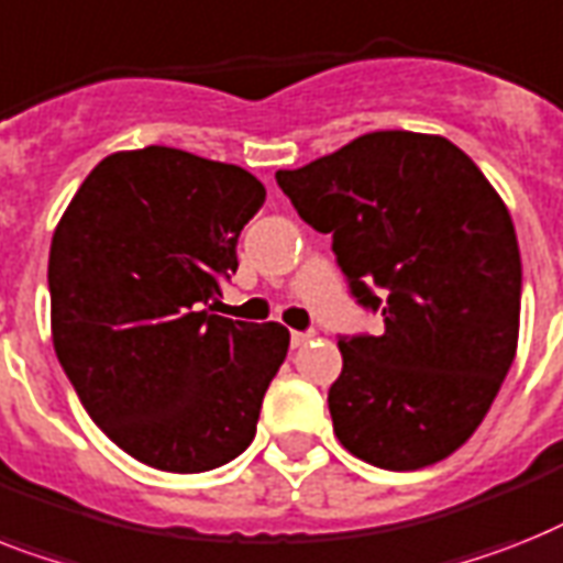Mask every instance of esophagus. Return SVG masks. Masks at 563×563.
Returning <instances> with one entry per match:
<instances>
[{
    "label": "esophagus",
    "instance_id": "1",
    "mask_svg": "<svg viewBox=\"0 0 563 563\" xmlns=\"http://www.w3.org/2000/svg\"><path fill=\"white\" fill-rule=\"evenodd\" d=\"M314 338V332H291V346H306Z\"/></svg>",
    "mask_w": 563,
    "mask_h": 563
}]
</instances>
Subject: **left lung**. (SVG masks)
Segmentation results:
<instances>
[{
  "mask_svg": "<svg viewBox=\"0 0 563 563\" xmlns=\"http://www.w3.org/2000/svg\"><path fill=\"white\" fill-rule=\"evenodd\" d=\"M306 225L332 234L350 291L382 335H341L329 387L341 445L387 472L454 454L486 419L520 329V251L509 210L442 135L367 132L277 170Z\"/></svg>",
  "mask_w": 563,
  "mask_h": 563,
  "instance_id": "1",
  "label": "left lung"
}]
</instances>
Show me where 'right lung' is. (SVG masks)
I'll return each mask as SVG.
<instances>
[{"label":"right lung","mask_w":563,"mask_h":563,"mask_svg":"<svg viewBox=\"0 0 563 563\" xmlns=\"http://www.w3.org/2000/svg\"><path fill=\"white\" fill-rule=\"evenodd\" d=\"M266 187L173 147L112 153L86 176L48 254L54 353L109 440L158 472L231 463L289 353L280 323L210 312Z\"/></svg>","instance_id":"right-lung-1"}]
</instances>
